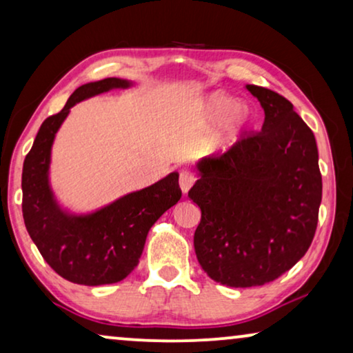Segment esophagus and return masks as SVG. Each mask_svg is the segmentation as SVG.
Masks as SVG:
<instances>
[{"instance_id":"obj_1","label":"esophagus","mask_w":353,"mask_h":353,"mask_svg":"<svg viewBox=\"0 0 353 353\" xmlns=\"http://www.w3.org/2000/svg\"><path fill=\"white\" fill-rule=\"evenodd\" d=\"M195 181H196V177L190 171H182L181 176H179V185H181L183 193H187L188 190H190L193 183H195Z\"/></svg>"}]
</instances>
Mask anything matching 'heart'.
Here are the masks:
<instances>
[{"label":"heart","mask_w":353,"mask_h":353,"mask_svg":"<svg viewBox=\"0 0 353 353\" xmlns=\"http://www.w3.org/2000/svg\"><path fill=\"white\" fill-rule=\"evenodd\" d=\"M205 115L212 123H222V129L216 139L219 147H230L238 142L251 125V112L243 103H238L236 99L224 96V94H212L205 103Z\"/></svg>","instance_id":"obj_1"}]
</instances>
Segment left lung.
I'll use <instances>...</instances> for the list:
<instances>
[{
  "label": "left lung",
  "instance_id": "left-lung-1",
  "mask_svg": "<svg viewBox=\"0 0 353 353\" xmlns=\"http://www.w3.org/2000/svg\"><path fill=\"white\" fill-rule=\"evenodd\" d=\"M246 89L264 108L262 129L198 163L200 179L188 192L201 210L196 259L232 288L265 285L290 270L310 248L321 203L312 129L278 92Z\"/></svg>",
  "mask_w": 353,
  "mask_h": 353
}]
</instances>
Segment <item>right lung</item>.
I'll list each match as a JSON object with an SVG mask.
<instances>
[{"label":"right lung","mask_w":353,"mask_h":353,"mask_svg":"<svg viewBox=\"0 0 353 353\" xmlns=\"http://www.w3.org/2000/svg\"><path fill=\"white\" fill-rule=\"evenodd\" d=\"M131 83L120 78L79 86L65 107L43 121L22 170V212L30 238L56 274L78 285H110L139 264L147 233L163 212L181 200L179 174L128 193L92 214H68L49 187V161L56 132L70 108L84 99Z\"/></svg>","instance_id":"1"}]
</instances>
